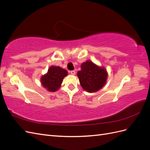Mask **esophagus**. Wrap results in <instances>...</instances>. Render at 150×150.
Instances as JSON below:
<instances>
[{"label":"esophagus","instance_id":"esophagus-1","mask_svg":"<svg viewBox=\"0 0 150 150\" xmlns=\"http://www.w3.org/2000/svg\"><path fill=\"white\" fill-rule=\"evenodd\" d=\"M70 72H71V74H72V75H74L76 74L75 71H71Z\"/></svg>","mask_w":150,"mask_h":150}]
</instances>
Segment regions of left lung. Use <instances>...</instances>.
Listing matches in <instances>:
<instances>
[{"label": "left lung", "mask_w": 150, "mask_h": 150, "mask_svg": "<svg viewBox=\"0 0 150 150\" xmlns=\"http://www.w3.org/2000/svg\"><path fill=\"white\" fill-rule=\"evenodd\" d=\"M81 71L77 73L79 83L88 93H95L106 84L108 72L103 66H99L89 60L82 63Z\"/></svg>", "instance_id": "left-lung-1"}]
</instances>
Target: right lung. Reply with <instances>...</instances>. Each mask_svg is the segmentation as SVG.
Segmentation results:
<instances>
[{"mask_svg": "<svg viewBox=\"0 0 150 150\" xmlns=\"http://www.w3.org/2000/svg\"><path fill=\"white\" fill-rule=\"evenodd\" d=\"M67 71L59 66H50L46 74L40 78L43 87L49 92H56L61 88L63 79L67 76Z\"/></svg>", "mask_w": 150, "mask_h": 150, "instance_id": "right-lung-1", "label": "right lung"}]
</instances>
